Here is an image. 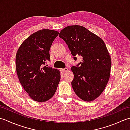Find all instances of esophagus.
I'll return each mask as SVG.
<instances>
[{
    "instance_id": "1",
    "label": "esophagus",
    "mask_w": 130,
    "mask_h": 130,
    "mask_svg": "<svg viewBox=\"0 0 130 130\" xmlns=\"http://www.w3.org/2000/svg\"><path fill=\"white\" fill-rule=\"evenodd\" d=\"M60 71H62V72H64L66 71H67L68 70V68H61L60 69Z\"/></svg>"
}]
</instances>
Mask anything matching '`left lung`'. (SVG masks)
I'll return each instance as SVG.
<instances>
[{"label": "left lung", "instance_id": "1", "mask_svg": "<svg viewBox=\"0 0 130 130\" xmlns=\"http://www.w3.org/2000/svg\"><path fill=\"white\" fill-rule=\"evenodd\" d=\"M59 38L68 45L75 60L81 62L71 70L74 91L84 101L95 99L104 91L109 79L111 59L104 41L81 26H69L60 32Z\"/></svg>", "mask_w": 130, "mask_h": 130}]
</instances>
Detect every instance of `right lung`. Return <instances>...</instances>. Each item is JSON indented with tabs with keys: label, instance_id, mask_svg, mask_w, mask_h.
Masks as SVG:
<instances>
[{
	"label": "right lung",
	"instance_id": "obj_1",
	"mask_svg": "<svg viewBox=\"0 0 130 130\" xmlns=\"http://www.w3.org/2000/svg\"><path fill=\"white\" fill-rule=\"evenodd\" d=\"M58 32L44 29L31 35L23 42L15 57L21 84L31 99L44 102L54 95L60 80L59 71L44 66L50 61L49 50Z\"/></svg>",
	"mask_w": 130,
	"mask_h": 130
}]
</instances>
